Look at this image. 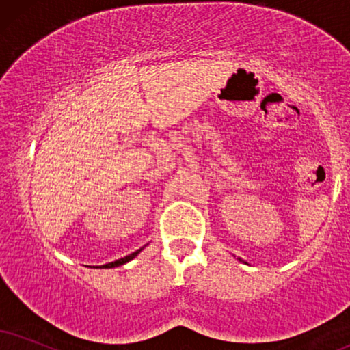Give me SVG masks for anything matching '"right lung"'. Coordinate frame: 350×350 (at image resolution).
<instances>
[{
  "mask_svg": "<svg viewBox=\"0 0 350 350\" xmlns=\"http://www.w3.org/2000/svg\"><path fill=\"white\" fill-rule=\"evenodd\" d=\"M141 250H137V252H135V253H131V254H128V256H124V258H122V260H116V261H113V262H109V265H103L102 267H115V266H122V265H124V262H128V261H131L133 258L136 256L137 253H139Z\"/></svg>",
  "mask_w": 350,
  "mask_h": 350,
  "instance_id": "add662e5",
  "label": "right lung"
}]
</instances>
